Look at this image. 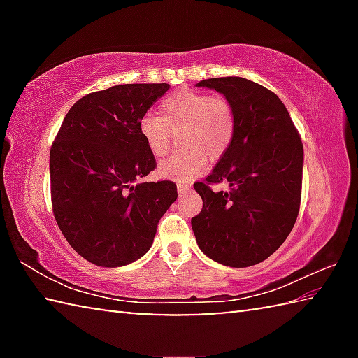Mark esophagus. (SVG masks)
Masks as SVG:
<instances>
[{
	"label": "esophagus",
	"instance_id": "1",
	"mask_svg": "<svg viewBox=\"0 0 358 358\" xmlns=\"http://www.w3.org/2000/svg\"><path fill=\"white\" fill-rule=\"evenodd\" d=\"M177 189H178L180 196H186V194H189L191 186H189V185H178Z\"/></svg>",
	"mask_w": 358,
	"mask_h": 358
}]
</instances>
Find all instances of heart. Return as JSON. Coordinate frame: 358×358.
Instances as JSON below:
<instances>
[{
	"label": "heart",
	"instance_id": "b5f03b06",
	"mask_svg": "<svg viewBox=\"0 0 358 358\" xmlns=\"http://www.w3.org/2000/svg\"><path fill=\"white\" fill-rule=\"evenodd\" d=\"M181 153L162 161L159 177L187 183L201 175L210 159H217L230 147L235 132V113L227 99L191 90L173 93L161 102V115L145 113L138 132L148 150L157 157L167 155L171 129H180Z\"/></svg>",
	"mask_w": 358,
	"mask_h": 358
}]
</instances>
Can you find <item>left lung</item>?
Masks as SVG:
<instances>
[{"mask_svg":"<svg viewBox=\"0 0 358 358\" xmlns=\"http://www.w3.org/2000/svg\"><path fill=\"white\" fill-rule=\"evenodd\" d=\"M216 90L235 113L230 147L205 183H194L203 207L191 220L205 256L235 268L270 257L299 216L303 145L286 106L262 85L243 77L196 83ZM227 180L231 191L213 193L211 182Z\"/></svg>","mask_w":358,"mask_h":358,"instance_id":"left-lung-1","label":"left lung"}]
</instances>
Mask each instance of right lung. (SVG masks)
<instances>
[{
	"instance_id": "add662e5",
	"label": "right lung",
	"mask_w": 358,
	"mask_h": 358,
	"mask_svg": "<svg viewBox=\"0 0 358 358\" xmlns=\"http://www.w3.org/2000/svg\"><path fill=\"white\" fill-rule=\"evenodd\" d=\"M169 88L124 83L83 96L52 145L53 215L68 243L94 265L115 268L145 256L177 201L172 181H137L156 167L138 121Z\"/></svg>"
}]
</instances>
